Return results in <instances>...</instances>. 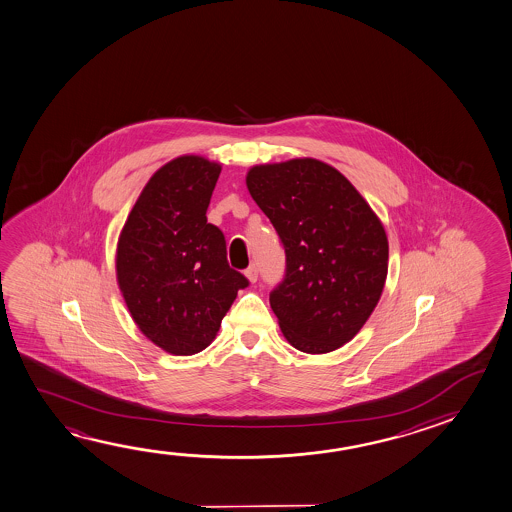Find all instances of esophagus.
Masks as SVG:
<instances>
[{
	"label": "esophagus",
	"mask_w": 512,
	"mask_h": 512,
	"mask_svg": "<svg viewBox=\"0 0 512 512\" xmlns=\"http://www.w3.org/2000/svg\"><path fill=\"white\" fill-rule=\"evenodd\" d=\"M246 277L250 282H257V278H259V268H257V264H252L250 268L246 269Z\"/></svg>",
	"instance_id": "34e87169"
}]
</instances>
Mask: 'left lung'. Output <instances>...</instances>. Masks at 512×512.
Segmentation results:
<instances>
[{"label": "left lung", "instance_id": "left-lung-1", "mask_svg": "<svg viewBox=\"0 0 512 512\" xmlns=\"http://www.w3.org/2000/svg\"><path fill=\"white\" fill-rule=\"evenodd\" d=\"M246 185L284 246L285 275L269 303L285 339L300 352H334L380 300L386 230L357 189L319 160L255 166Z\"/></svg>", "mask_w": 512, "mask_h": 512}]
</instances>
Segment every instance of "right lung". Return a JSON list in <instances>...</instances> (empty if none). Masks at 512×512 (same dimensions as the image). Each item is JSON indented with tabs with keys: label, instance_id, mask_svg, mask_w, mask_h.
<instances>
[{
	"label": "right lung",
	"instance_id": "add662e5",
	"mask_svg": "<svg viewBox=\"0 0 512 512\" xmlns=\"http://www.w3.org/2000/svg\"><path fill=\"white\" fill-rule=\"evenodd\" d=\"M221 166L202 157L171 160L151 176L119 235V289L144 336L175 355L209 346L239 289L227 241L207 223Z\"/></svg>",
	"mask_w": 512,
	"mask_h": 512
}]
</instances>
